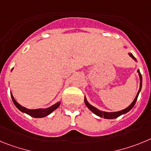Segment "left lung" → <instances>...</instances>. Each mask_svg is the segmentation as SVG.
Returning a JSON list of instances; mask_svg holds the SVG:
<instances>
[{
    "label": "left lung",
    "mask_w": 151,
    "mask_h": 151,
    "mask_svg": "<svg viewBox=\"0 0 151 151\" xmlns=\"http://www.w3.org/2000/svg\"><path fill=\"white\" fill-rule=\"evenodd\" d=\"M124 48H127L125 46H124ZM128 55H129V56L132 58V59H134V61H136V62H137V60H136L135 58L134 57V55H132V53H128ZM137 73H138L139 77H140V88H139L138 92H137V95H136L135 98H134V99L133 100V102H132V103H131V104L129 105L128 107H127V108L121 110V111H118V112H104V111H102V110L98 109L97 108H96V107H94L93 106H92L91 104H90L88 101H87V99H86V96H85L84 103H85V104H86V106H87V108H88L92 112H93L95 115H98V116H99V117H101V118H104V119H116V118H118L119 116H120V115H124V114H125V113H127L128 112H129V111H130V110L133 108L134 106V104H135L136 101H137V97H138L139 93H140V92H141V86H142V76H141V73H140V70H137Z\"/></svg>",
    "instance_id": "left-lung-1"
}]
</instances>
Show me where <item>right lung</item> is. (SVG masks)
Masks as SVG:
<instances>
[{
  "label": "right lung",
  "instance_id": "add662e5",
  "mask_svg": "<svg viewBox=\"0 0 151 151\" xmlns=\"http://www.w3.org/2000/svg\"><path fill=\"white\" fill-rule=\"evenodd\" d=\"M13 70V68H12ZM11 70V71H12ZM10 95H11V98H12V100H13V103H14V105L16 106V107L21 111L22 112H24V113L27 114V115H30V116H32V117L34 118H43V117H45L47 115H50L53 111L56 109L58 108V106H60L61 104V102H58L56 103L55 104L52 105L50 107H48V108H45V109H29L26 108V107L23 106H21L20 104L17 102L14 99V96L13 94L10 93Z\"/></svg>",
  "mask_w": 151,
  "mask_h": 151
}]
</instances>
